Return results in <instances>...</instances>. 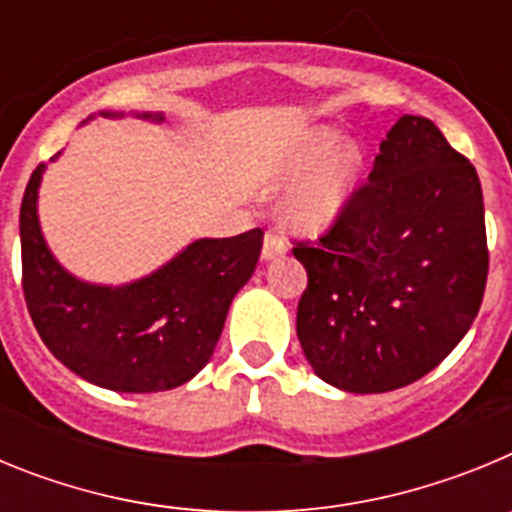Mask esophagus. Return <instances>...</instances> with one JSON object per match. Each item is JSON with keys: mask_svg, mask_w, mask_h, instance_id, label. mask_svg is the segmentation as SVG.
<instances>
[{"mask_svg": "<svg viewBox=\"0 0 512 512\" xmlns=\"http://www.w3.org/2000/svg\"><path fill=\"white\" fill-rule=\"evenodd\" d=\"M282 253H287V243H284L282 235L266 233L264 248H261V259L271 261V259H277V256H282Z\"/></svg>", "mask_w": 512, "mask_h": 512, "instance_id": "1", "label": "esophagus"}]
</instances>
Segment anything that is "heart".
Masks as SVG:
<instances>
[{
  "label": "heart",
  "mask_w": 512,
  "mask_h": 512,
  "mask_svg": "<svg viewBox=\"0 0 512 512\" xmlns=\"http://www.w3.org/2000/svg\"><path fill=\"white\" fill-rule=\"evenodd\" d=\"M343 135L330 125H318L297 135L274 161L271 182L292 189L284 200V215L300 233H320L346 210L361 179L364 158L356 146H341Z\"/></svg>",
  "instance_id": "obj_1"
}]
</instances>
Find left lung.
<instances>
[{
	"instance_id": "left-lung-1",
	"label": "left lung",
	"mask_w": 512,
	"mask_h": 512,
	"mask_svg": "<svg viewBox=\"0 0 512 512\" xmlns=\"http://www.w3.org/2000/svg\"><path fill=\"white\" fill-rule=\"evenodd\" d=\"M292 253L307 271L297 338L312 372L356 395L400 390L454 351L482 305L477 171L431 120L402 115L336 225Z\"/></svg>"
}]
</instances>
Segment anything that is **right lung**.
Segmentation results:
<instances>
[{
  "mask_svg": "<svg viewBox=\"0 0 512 512\" xmlns=\"http://www.w3.org/2000/svg\"><path fill=\"white\" fill-rule=\"evenodd\" d=\"M99 115L117 120L125 112ZM135 117L166 122L164 112ZM45 169L48 164L33 171L22 197L20 246L27 310L48 351L81 379L112 392L143 395L189 382L210 361L230 302L256 269L261 228L233 238H197L128 284L84 282L63 269L45 243L38 217Z\"/></svg>",
  "mask_w": 512,
  "mask_h": 512,
  "instance_id": "1",
  "label": "right lung"
}]
</instances>
